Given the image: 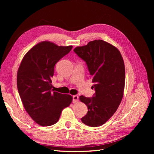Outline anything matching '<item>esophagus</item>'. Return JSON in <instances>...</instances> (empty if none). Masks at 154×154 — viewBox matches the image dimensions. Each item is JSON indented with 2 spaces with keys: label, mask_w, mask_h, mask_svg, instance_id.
<instances>
[{
  "label": "esophagus",
  "mask_w": 154,
  "mask_h": 154,
  "mask_svg": "<svg viewBox=\"0 0 154 154\" xmlns=\"http://www.w3.org/2000/svg\"><path fill=\"white\" fill-rule=\"evenodd\" d=\"M79 101V96L78 95H74L73 96V103H77Z\"/></svg>",
  "instance_id": "esophagus-1"
}]
</instances>
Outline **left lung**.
<instances>
[{
	"mask_svg": "<svg viewBox=\"0 0 154 154\" xmlns=\"http://www.w3.org/2000/svg\"><path fill=\"white\" fill-rule=\"evenodd\" d=\"M74 51L86 62L95 91L91 98L80 96V100L88 108L81 120L88 126H100L114 114L123 97L125 79L123 58L115 46L102 40L77 47Z\"/></svg>",
	"mask_w": 154,
	"mask_h": 154,
	"instance_id": "left-lung-1",
	"label": "left lung"
}]
</instances>
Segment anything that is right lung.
I'll return each mask as SVG.
<instances>
[{
    "label": "right lung",
    "mask_w": 154,
    "mask_h": 154,
    "mask_svg": "<svg viewBox=\"0 0 154 154\" xmlns=\"http://www.w3.org/2000/svg\"><path fill=\"white\" fill-rule=\"evenodd\" d=\"M72 48V45L43 41L30 48L20 63L17 75L19 94L26 110L40 125L57 122L62 110L72 101L71 95L52 89L55 65Z\"/></svg>",
    "instance_id": "obj_1"
}]
</instances>
